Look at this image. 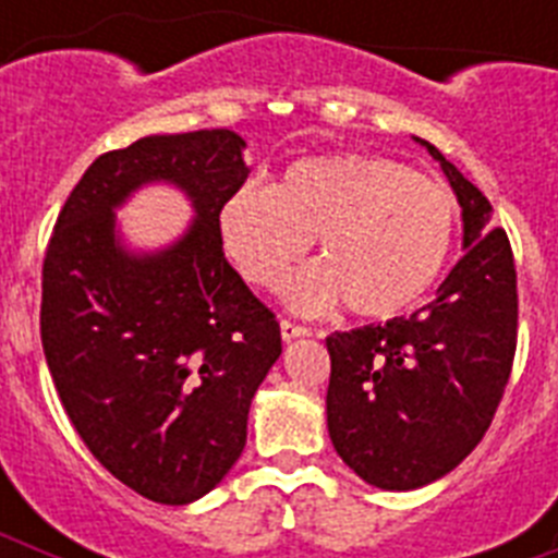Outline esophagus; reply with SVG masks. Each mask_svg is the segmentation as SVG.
<instances>
[{
    "label": "esophagus",
    "instance_id": "obj_1",
    "mask_svg": "<svg viewBox=\"0 0 558 558\" xmlns=\"http://www.w3.org/2000/svg\"><path fill=\"white\" fill-rule=\"evenodd\" d=\"M279 329H282V338L284 340H293V338H304V335H310V327H302V324L295 322H288L284 318L282 324H279Z\"/></svg>",
    "mask_w": 558,
    "mask_h": 558
}]
</instances>
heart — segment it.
I'll return each mask as SVG.
<instances>
[{"mask_svg": "<svg viewBox=\"0 0 558 558\" xmlns=\"http://www.w3.org/2000/svg\"><path fill=\"white\" fill-rule=\"evenodd\" d=\"M456 198L445 184L383 156H307L274 186H240L220 204L226 256L251 284L276 290L307 254L322 263L288 282V302L304 313L347 307L388 318L436 284L456 234Z\"/></svg>", "mask_w": 558, "mask_h": 558, "instance_id": "b5f03b06", "label": "heart"}]
</instances>
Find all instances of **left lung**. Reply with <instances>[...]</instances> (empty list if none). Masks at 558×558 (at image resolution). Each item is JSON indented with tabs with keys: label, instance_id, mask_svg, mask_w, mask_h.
<instances>
[{
	"label": "left lung",
	"instance_id": "8db88e82",
	"mask_svg": "<svg viewBox=\"0 0 558 558\" xmlns=\"http://www.w3.org/2000/svg\"><path fill=\"white\" fill-rule=\"evenodd\" d=\"M463 220V256L411 318L327 338V427L349 470L377 489L445 477L489 430L517 349V270L492 204L430 142Z\"/></svg>",
	"mask_w": 558,
	"mask_h": 558
}]
</instances>
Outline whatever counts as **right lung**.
I'll return each mask as SVG.
<instances>
[{"mask_svg": "<svg viewBox=\"0 0 558 558\" xmlns=\"http://www.w3.org/2000/svg\"><path fill=\"white\" fill-rule=\"evenodd\" d=\"M234 131L145 136L102 153L63 204L41 270V343L69 422L128 489L165 506L211 492L245 447L282 354L276 315L223 254L218 209L248 179ZM165 180L196 218L172 246L121 245L112 211Z\"/></svg>", "mask_w": 558, "mask_h": 558, "instance_id": "right-lung-1", "label": "right lung"}]
</instances>
